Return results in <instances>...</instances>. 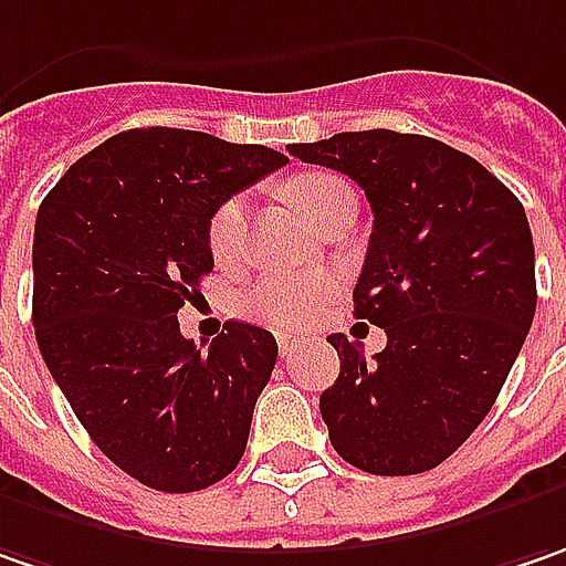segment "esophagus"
I'll return each instance as SVG.
<instances>
[{"label": "esophagus", "instance_id": "obj_1", "mask_svg": "<svg viewBox=\"0 0 566 566\" xmlns=\"http://www.w3.org/2000/svg\"><path fill=\"white\" fill-rule=\"evenodd\" d=\"M294 348H297V338L294 335H279V352H282V357H291Z\"/></svg>", "mask_w": 566, "mask_h": 566}]
</instances>
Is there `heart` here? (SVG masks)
I'll return each mask as SVG.
<instances>
[{
	"mask_svg": "<svg viewBox=\"0 0 566 566\" xmlns=\"http://www.w3.org/2000/svg\"><path fill=\"white\" fill-rule=\"evenodd\" d=\"M342 192H348V184L335 174H304L291 184V199L307 214L310 224ZM243 234H247V199L231 196L214 209L209 221V250L214 259L231 262L243 247ZM329 294V275L265 272L237 294V307L243 316L265 326H301L319 313Z\"/></svg>",
	"mask_w": 566,
	"mask_h": 566,
	"instance_id": "obj_1",
	"label": "heart"
}]
</instances>
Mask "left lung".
<instances>
[{"instance_id": "left-lung-1", "label": "left lung", "mask_w": 566, "mask_h": 566, "mask_svg": "<svg viewBox=\"0 0 566 566\" xmlns=\"http://www.w3.org/2000/svg\"><path fill=\"white\" fill-rule=\"evenodd\" d=\"M287 151L352 177L374 209L355 316L386 332V348L367 360L329 335L342 360L319 396L332 447L370 475L428 472L484 421L526 342V209L479 160L428 136L367 129Z\"/></svg>"}]
</instances>
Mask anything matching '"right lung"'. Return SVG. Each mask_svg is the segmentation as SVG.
<instances>
[{"label": "right lung", "instance_id": "add662e5", "mask_svg": "<svg viewBox=\"0 0 566 566\" xmlns=\"http://www.w3.org/2000/svg\"><path fill=\"white\" fill-rule=\"evenodd\" d=\"M284 164L265 145L148 126L87 151L40 202V355L97 450L155 491H202L247 450L279 345L231 319L196 348L177 310L214 265V209Z\"/></svg>", "mask_w": 566, "mask_h": 566}]
</instances>
